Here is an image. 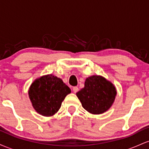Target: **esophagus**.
Listing matches in <instances>:
<instances>
[{
    "mask_svg": "<svg viewBox=\"0 0 149 149\" xmlns=\"http://www.w3.org/2000/svg\"><path fill=\"white\" fill-rule=\"evenodd\" d=\"M78 90H79V89H78V87H73V91L74 93H76V92H78Z\"/></svg>",
    "mask_w": 149,
    "mask_h": 149,
    "instance_id": "1",
    "label": "esophagus"
}]
</instances>
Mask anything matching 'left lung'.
I'll list each match as a JSON object with an SVG mask.
<instances>
[{"label":"left lung","instance_id":"left-lung-1","mask_svg":"<svg viewBox=\"0 0 149 149\" xmlns=\"http://www.w3.org/2000/svg\"><path fill=\"white\" fill-rule=\"evenodd\" d=\"M76 95L85 110L92 114H101L111 107L116 90L103 77L92 76L87 78L84 88L77 92Z\"/></svg>","mask_w":149,"mask_h":149}]
</instances>
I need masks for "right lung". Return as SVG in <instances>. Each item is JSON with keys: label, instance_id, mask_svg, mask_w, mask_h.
Instances as JSON below:
<instances>
[{"label": "right lung", "instance_id": "obj_1", "mask_svg": "<svg viewBox=\"0 0 149 149\" xmlns=\"http://www.w3.org/2000/svg\"><path fill=\"white\" fill-rule=\"evenodd\" d=\"M71 92L62 80L53 75L36 79L31 85L29 95L35 110L44 116H51L60 109L61 102Z\"/></svg>", "mask_w": 149, "mask_h": 149}]
</instances>
